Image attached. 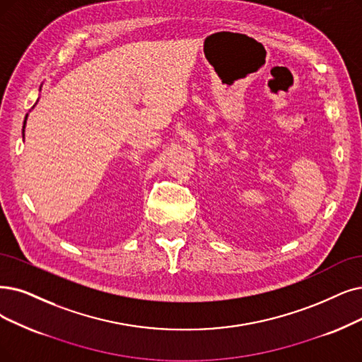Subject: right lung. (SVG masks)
<instances>
[{"label": "right lung", "mask_w": 362, "mask_h": 362, "mask_svg": "<svg viewBox=\"0 0 362 362\" xmlns=\"http://www.w3.org/2000/svg\"><path fill=\"white\" fill-rule=\"evenodd\" d=\"M26 117H28V114H26ZM26 117H25V120H23V132H25V124H26Z\"/></svg>", "instance_id": "1"}]
</instances>
